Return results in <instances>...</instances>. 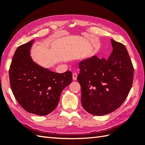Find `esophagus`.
I'll use <instances>...</instances> for the list:
<instances>
[{
  "label": "esophagus",
  "instance_id": "esophagus-1",
  "mask_svg": "<svg viewBox=\"0 0 145 145\" xmlns=\"http://www.w3.org/2000/svg\"><path fill=\"white\" fill-rule=\"evenodd\" d=\"M77 79V74L76 73H73V80H76Z\"/></svg>",
  "mask_w": 145,
  "mask_h": 145
}]
</instances>
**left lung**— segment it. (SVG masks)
<instances>
[{
  "label": "left lung",
  "instance_id": "1",
  "mask_svg": "<svg viewBox=\"0 0 145 145\" xmlns=\"http://www.w3.org/2000/svg\"><path fill=\"white\" fill-rule=\"evenodd\" d=\"M113 51L107 60L95 55L80 61L77 80L84 108L101 116L124 102L133 84L134 69L125 45L111 39Z\"/></svg>",
  "mask_w": 145,
  "mask_h": 145
}]
</instances>
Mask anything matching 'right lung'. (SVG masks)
<instances>
[{
  "instance_id": "obj_1",
  "label": "right lung",
  "mask_w": 145,
  "mask_h": 145,
  "mask_svg": "<svg viewBox=\"0 0 145 145\" xmlns=\"http://www.w3.org/2000/svg\"><path fill=\"white\" fill-rule=\"evenodd\" d=\"M34 40L19 46L9 69L10 84L15 99L29 113L45 116L55 109L61 93L72 81V73H58L35 63L30 56Z\"/></svg>"
}]
</instances>
